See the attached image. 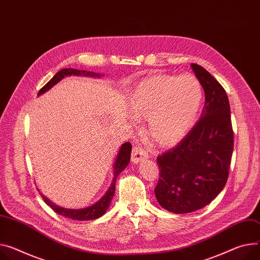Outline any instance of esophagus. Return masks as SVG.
<instances>
[{"mask_svg": "<svg viewBox=\"0 0 260 260\" xmlns=\"http://www.w3.org/2000/svg\"><path fill=\"white\" fill-rule=\"evenodd\" d=\"M149 157L148 153L139 146H135L133 147L132 150V155H131V160L134 164H139V162H143L144 160Z\"/></svg>", "mask_w": 260, "mask_h": 260, "instance_id": "1", "label": "esophagus"}]
</instances>
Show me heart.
<instances>
[{"mask_svg": "<svg viewBox=\"0 0 260 260\" xmlns=\"http://www.w3.org/2000/svg\"><path fill=\"white\" fill-rule=\"evenodd\" d=\"M202 100V86L192 75L156 74L131 91L129 110L137 121H148L147 133L156 145L168 148L194 126Z\"/></svg>", "mask_w": 260, "mask_h": 260, "instance_id": "1", "label": "heart"}]
</instances>
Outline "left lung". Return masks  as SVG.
Here are the masks:
<instances>
[{
	"mask_svg": "<svg viewBox=\"0 0 260 260\" xmlns=\"http://www.w3.org/2000/svg\"><path fill=\"white\" fill-rule=\"evenodd\" d=\"M191 69L205 92L201 117L176 147L157 157L155 196L174 213L208 205L226 185L233 151V130L227 93L204 68Z\"/></svg>",
	"mask_w": 260,
	"mask_h": 260,
	"instance_id": "1",
	"label": "left lung"
}]
</instances>
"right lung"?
I'll return each instance as SVG.
<instances>
[{
	"mask_svg": "<svg viewBox=\"0 0 260 260\" xmlns=\"http://www.w3.org/2000/svg\"><path fill=\"white\" fill-rule=\"evenodd\" d=\"M86 76V77H95V78H100L102 77L103 74H98V73H93V72H87V71H80V70H75V69H63L61 71H59L50 81L41 89L38 92V95H41L43 93H45L46 91H48L49 89H51L55 84H57L60 80H62L64 77L67 76ZM131 149L132 146L130 143H125L122 145L121 149H119L117 156L115 158V162L113 165V178H112V182L109 186V188L107 189V191L105 192V194L96 201L94 204L85 207V208H80V209H70V208H63L58 206L56 204H54L52 201L43 196L44 201L46 202V204H48L56 213L60 214L62 216H66L68 218H72L75 219V221H90V219H95L101 217L102 215H104L107 211V209L109 208V205L111 203V200L114 196V191H115V182L116 179L118 177V175L121 174L126 167L129 165L130 161V156H131Z\"/></svg>",
	"mask_w": 260,
	"mask_h": 260,
	"instance_id": "add662e5",
	"label": "right lung"
}]
</instances>
